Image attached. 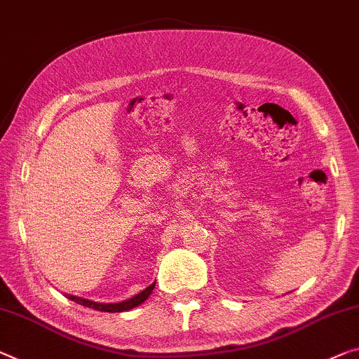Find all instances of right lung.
Listing matches in <instances>:
<instances>
[{
	"label": "right lung",
	"instance_id": "right-lung-1",
	"mask_svg": "<svg viewBox=\"0 0 359 359\" xmlns=\"http://www.w3.org/2000/svg\"><path fill=\"white\" fill-rule=\"evenodd\" d=\"M154 287H156V283H152L149 287H146L140 294L131 297V299L125 300V302H120V303H97V302H91V300H86V299H81V297H75V295H67L72 302H76L80 303V305L88 306V308H93V310H97V311H104V313H122V311H128V310H133V308L140 306L141 303H144L149 295L152 294Z\"/></svg>",
	"mask_w": 359,
	"mask_h": 359
}]
</instances>
